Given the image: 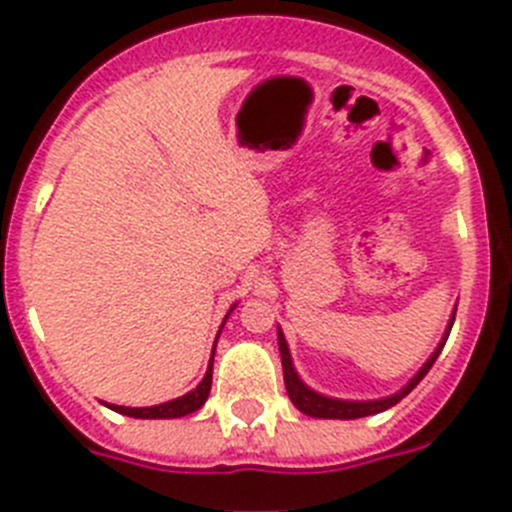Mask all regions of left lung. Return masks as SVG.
I'll return each mask as SVG.
<instances>
[{"label":"left lung","mask_w":512,"mask_h":512,"mask_svg":"<svg viewBox=\"0 0 512 512\" xmlns=\"http://www.w3.org/2000/svg\"><path fill=\"white\" fill-rule=\"evenodd\" d=\"M454 318H456V310L454 315H451V323L449 328H446V336H443V341L438 343V348L431 354V359L425 361L423 366H420V372L415 374L413 379H410L405 387H402L400 392H395V395L390 397H382V400H336V397H325V395H318L315 390H310L305 382H302L300 377H297L295 372V364H292V356H289V348H287V341H284V333L282 328L277 330V338H279V354H282V369H284V387H287V395L289 400L295 402V408L300 410V413L310 415V418H333V420H354V418H366V415H377L382 413V410L392 408V405H397V402L402 400L405 395H410V392L418 387L420 379L428 374V369L433 366V361L438 359V354H441V348L446 346V338H449L451 333V325H454Z\"/></svg>","instance_id":"1"}]
</instances>
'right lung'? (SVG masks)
<instances>
[{
    "instance_id": "right-lung-1",
    "label": "right lung",
    "mask_w": 512,
    "mask_h": 512,
    "mask_svg": "<svg viewBox=\"0 0 512 512\" xmlns=\"http://www.w3.org/2000/svg\"><path fill=\"white\" fill-rule=\"evenodd\" d=\"M230 310H233V307H230ZM228 315H225V318H228ZM212 359H215V348H212L210 366H207L205 379H202V382L197 384L192 392H187V395L176 397V400H169V402H161V405H153V408H122V405H110V408L115 410V413L128 415V418H184V415L194 413V410H200L202 405H205L207 395H210Z\"/></svg>"
}]
</instances>
